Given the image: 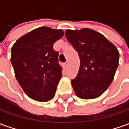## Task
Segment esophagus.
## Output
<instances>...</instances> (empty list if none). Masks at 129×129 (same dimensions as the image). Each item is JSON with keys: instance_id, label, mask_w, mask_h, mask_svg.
I'll return each mask as SVG.
<instances>
[{"instance_id": "esophagus-1", "label": "esophagus", "mask_w": 129, "mask_h": 129, "mask_svg": "<svg viewBox=\"0 0 129 129\" xmlns=\"http://www.w3.org/2000/svg\"><path fill=\"white\" fill-rule=\"evenodd\" d=\"M68 61H67V62H65V63L64 64V67H65V68H67V67H68Z\"/></svg>"}]
</instances>
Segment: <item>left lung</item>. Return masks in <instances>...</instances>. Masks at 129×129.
<instances>
[{"instance_id": "obj_1", "label": "left lung", "mask_w": 129, "mask_h": 129, "mask_svg": "<svg viewBox=\"0 0 129 129\" xmlns=\"http://www.w3.org/2000/svg\"><path fill=\"white\" fill-rule=\"evenodd\" d=\"M65 37L78 52L80 67L71 81L76 95L82 99L101 96L111 84L119 64V51L106 37L91 28L68 29Z\"/></svg>"}]
</instances>
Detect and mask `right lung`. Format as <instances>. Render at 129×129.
<instances>
[{
  "label": "right lung",
  "mask_w": 129,
  "mask_h": 129,
  "mask_svg": "<svg viewBox=\"0 0 129 129\" xmlns=\"http://www.w3.org/2000/svg\"><path fill=\"white\" fill-rule=\"evenodd\" d=\"M61 29L40 27L24 34L12 48L14 75L25 93L31 99L46 102L55 95L61 78L59 53L53 44L64 36Z\"/></svg>",
  "instance_id": "right-lung-1"
}]
</instances>
